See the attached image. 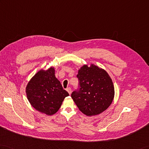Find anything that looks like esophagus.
<instances>
[{
	"label": "esophagus",
	"instance_id": "obj_1",
	"mask_svg": "<svg viewBox=\"0 0 149 149\" xmlns=\"http://www.w3.org/2000/svg\"><path fill=\"white\" fill-rule=\"evenodd\" d=\"M67 91H68V93H69V94H71V92H72V89H71V88H67Z\"/></svg>",
	"mask_w": 149,
	"mask_h": 149
}]
</instances>
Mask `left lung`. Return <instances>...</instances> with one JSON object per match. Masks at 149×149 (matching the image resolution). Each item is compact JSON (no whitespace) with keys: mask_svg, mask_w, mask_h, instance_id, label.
<instances>
[{"mask_svg":"<svg viewBox=\"0 0 149 149\" xmlns=\"http://www.w3.org/2000/svg\"><path fill=\"white\" fill-rule=\"evenodd\" d=\"M78 88L71 96L79 109L88 116L103 112L111 104L114 87L107 72L94 65L81 68L77 75Z\"/></svg>","mask_w":149,"mask_h":149,"instance_id":"1","label":"left lung"}]
</instances>
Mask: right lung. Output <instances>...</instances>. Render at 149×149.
<instances>
[{
	"label": "right lung",
	"mask_w": 149,
	"mask_h": 149,
	"mask_svg": "<svg viewBox=\"0 0 149 149\" xmlns=\"http://www.w3.org/2000/svg\"><path fill=\"white\" fill-rule=\"evenodd\" d=\"M26 93L33 108L48 116L56 113L69 95L55 77L53 67L38 72L28 83Z\"/></svg>",
	"instance_id": "obj_1"
}]
</instances>
